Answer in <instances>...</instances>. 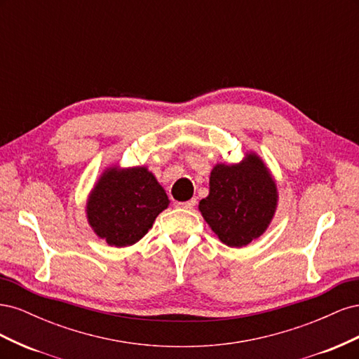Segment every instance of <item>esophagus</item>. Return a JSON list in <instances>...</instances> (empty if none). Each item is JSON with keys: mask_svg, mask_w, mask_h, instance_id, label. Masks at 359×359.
<instances>
[{"mask_svg": "<svg viewBox=\"0 0 359 359\" xmlns=\"http://www.w3.org/2000/svg\"><path fill=\"white\" fill-rule=\"evenodd\" d=\"M196 203H198L196 198H193V199H190V201H187V202H177L175 205L178 206V208H186V210H193V208H194V206H196Z\"/></svg>", "mask_w": 359, "mask_h": 359, "instance_id": "34e87169", "label": "esophagus"}]
</instances>
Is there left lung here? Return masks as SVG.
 <instances>
[{
	"instance_id": "left-lung-1",
	"label": "left lung",
	"mask_w": 359,
	"mask_h": 359,
	"mask_svg": "<svg viewBox=\"0 0 359 359\" xmlns=\"http://www.w3.org/2000/svg\"><path fill=\"white\" fill-rule=\"evenodd\" d=\"M277 206V187L264 161L248 154L240 165H217L199 210L219 240L244 247L265 232Z\"/></svg>"
}]
</instances>
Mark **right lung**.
<instances>
[{"mask_svg":"<svg viewBox=\"0 0 359 359\" xmlns=\"http://www.w3.org/2000/svg\"><path fill=\"white\" fill-rule=\"evenodd\" d=\"M166 191L147 168L107 169L86 205L88 223L109 245L137 243L166 210Z\"/></svg>","mask_w":359,"mask_h":359,"instance_id":"add662e5","label":"right lung"}]
</instances>
